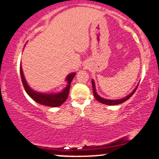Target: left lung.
I'll return each instance as SVG.
<instances>
[{
	"label": "left lung",
	"instance_id": "8db88e82",
	"mask_svg": "<svg viewBox=\"0 0 159 159\" xmlns=\"http://www.w3.org/2000/svg\"><path fill=\"white\" fill-rule=\"evenodd\" d=\"M92 85H93V95H94L95 98H96V100L99 101V102L101 103V104H106V105H116V104H121V103L124 102V101H126L127 100H128L130 97L134 94V93L136 90L137 87H138V84L136 86V87L134 89H133V92H132L131 93H129V95H127L126 97H124L123 98H121V99H117V100H110V99H106V98H101L100 95H98V93H97L96 92V89H95V81L94 80L92 79Z\"/></svg>",
	"mask_w": 159,
	"mask_h": 159
}]
</instances>
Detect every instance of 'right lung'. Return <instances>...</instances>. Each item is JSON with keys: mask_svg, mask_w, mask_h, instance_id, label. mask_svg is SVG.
Instances as JSON below:
<instances>
[{"mask_svg": "<svg viewBox=\"0 0 159 159\" xmlns=\"http://www.w3.org/2000/svg\"><path fill=\"white\" fill-rule=\"evenodd\" d=\"M20 76H21L23 85H24V87L25 90L26 92V93H27L34 101H36L38 104L45 105V106L48 107H56L61 106V104H64L65 101L66 100V98H68L70 84H71L72 79H73V78L76 74L75 72H72V73L69 74L68 75L66 76L65 81L67 82V85H66V87H65L64 89H62V91L56 93H43L34 90L33 89H32V88L29 86L26 79H25L21 65H20Z\"/></svg>", "mask_w": 159, "mask_h": 159, "instance_id": "right-lung-1", "label": "right lung"}]
</instances>
